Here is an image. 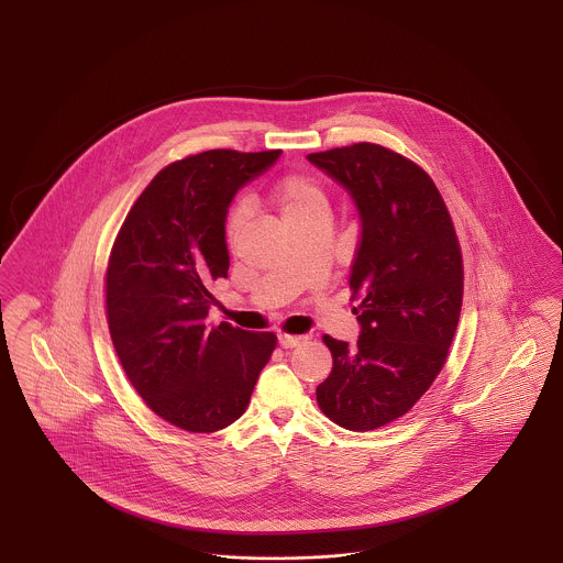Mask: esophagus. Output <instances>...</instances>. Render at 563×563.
<instances>
[{"label": "esophagus", "mask_w": 563, "mask_h": 563, "mask_svg": "<svg viewBox=\"0 0 563 563\" xmlns=\"http://www.w3.org/2000/svg\"><path fill=\"white\" fill-rule=\"evenodd\" d=\"M303 340H306L303 335H289V333H280V335H278L280 349H295V346H299Z\"/></svg>", "instance_id": "1"}]
</instances>
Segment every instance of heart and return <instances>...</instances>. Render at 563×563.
<instances>
[{
	"mask_svg": "<svg viewBox=\"0 0 563 563\" xmlns=\"http://www.w3.org/2000/svg\"><path fill=\"white\" fill-rule=\"evenodd\" d=\"M272 202L287 223L312 214H327V194L319 181L306 175H287L272 188ZM241 232V213L230 214L225 234L228 241H236Z\"/></svg>",
	"mask_w": 563,
	"mask_h": 563,
	"instance_id": "obj_1",
	"label": "heart"
}]
</instances>
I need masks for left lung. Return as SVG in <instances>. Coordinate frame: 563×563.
<instances>
[{"label":"left lung","instance_id":"obj_1","mask_svg":"<svg viewBox=\"0 0 563 563\" xmlns=\"http://www.w3.org/2000/svg\"><path fill=\"white\" fill-rule=\"evenodd\" d=\"M306 158L346 188L361 217L350 272L361 335L356 346L322 335L333 369L317 401L342 429H379L445 365L464 289L454 223L429 173L393 150L354 143Z\"/></svg>","mask_w":563,"mask_h":563}]
</instances>
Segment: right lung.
<instances>
[{"label":"right lung","instance_id":"obj_1","mask_svg":"<svg viewBox=\"0 0 563 563\" xmlns=\"http://www.w3.org/2000/svg\"><path fill=\"white\" fill-rule=\"evenodd\" d=\"M280 150H209L173 162L126 214L109 255L108 324L134 390L189 432L236 422L276 349L274 333L207 322L211 287L228 278L225 217L236 191Z\"/></svg>","mask_w":563,"mask_h":563}]
</instances>
